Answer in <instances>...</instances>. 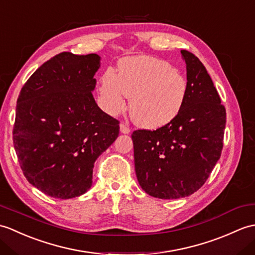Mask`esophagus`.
Wrapping results in <instances>:
<instances>
[{
	"label": "esophagus",
	"mask_w": 255,
	"mask_h": 255,
	"mask_svg": "<svg viewBox=\"0 0 255 255\" xmlns=\"http://www.w3.org/2000/svg\"><path fill=\"white\" fill-rule=\"evenodd\" d=\"M120 127H121V132H122V133H125V134H127V133H129V132H130V129H129V127L126 125V124L122 123L121 125H120Z\"/></svg>",
	"instance_id": "34e87169"
}]
</instances>
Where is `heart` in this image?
Masks as SVG:
<instances>
[{"instance_id":"obj_1","label":"heart","mask_w":255,"mask_h":255,"mask_svg":"<svg viewBox=\"0 0 255 255\" xmlns=\"http://www.w3.org/2000/svg\"><path fill=\"white\" fill-rule=\"evenodd\" d=\"M101 98L110 114L125 108L132 96L129 112L138 126L156 129L178 116L188 94L186 77L166 61L151 56L129 57L121 64V73L105 70L101 78Z\"/></svg>"}]
</instances>
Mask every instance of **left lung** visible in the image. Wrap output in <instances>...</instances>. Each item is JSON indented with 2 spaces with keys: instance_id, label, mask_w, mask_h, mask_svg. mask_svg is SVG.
Listing matches in <instances>:
<instances>
[{
  "instance_id": "8db88e82",
  "label": "left lung",
  "mask_w": 255,
  "mask_h": 255,
  "mask_svg": "<svg viewBox=\"0 0 255 255\" xmlns=\"http://www.w3.org/2000/svg\"><path fill=\"white\" fill-rule=\"evenodd\" d=\"M188 94L173 122L156 130L132 132L134 169L151 197L185 198L204 185L222 154L226 110L208 70L192 53L181 50Z\"/></svg>"
}]
</instances>
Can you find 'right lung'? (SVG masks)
I'll use <instances>...</instances> for the list:
<instances>
[{"label":"right lung","instance_id":"right-lung-1","mask_svg":"<svg viewBox=\"0 0 255 255\" xmlns=\"http://www.w3.org/2000/svg\"><path fill=\"white\" fill-rule=\"evenodd\" d=\"M98 54L63 52L35 70L17 99L13 141L27 180L56 199L92 186L96 159L120 133V122L92 96Z\"/></svg>","mask_w":255,"mask_h":255}]
</instances>
